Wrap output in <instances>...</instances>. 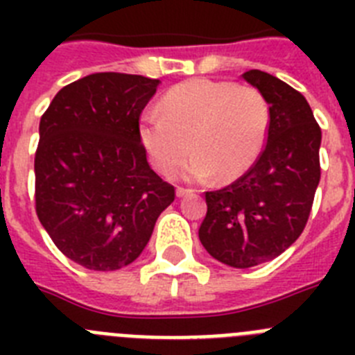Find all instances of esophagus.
I'll use <instances>...</instances> for the list:
<instances>
[{
    "mask_svg": "<svg viewBox=\"0 0 355 355\" xmlns=\"http://www.w3.org/2000/svg\"><path fill=\"white\" fill-rule=\"evenodd\" d=\"M193 190H190V188H183V187H178L175 188V196L178 197H184V196H190Z\"/></svg>",
    "mask_w": 355,
    "mask_h": 355,
    "instance_id": "34e87169",
    "label": "esophagus"
}]
</instances>
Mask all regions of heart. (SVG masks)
<instances>
[{
  "instance_id": "obj_1",
  "label": "heart",
  "mask_w": 355,
  "mask_h": 355,
  "mask_svg": "<svg viewBox=\"0 0 355 355\" xmlns=\"http://www.w3.org/2000/svg\"><path fill=\"white\" fill-rule=\"evenodd\" d=\"M159 115L140 121V142L162 174L187 180H238L265 149L270 110L258 89L231 81L190 80L159 101Z\"/></svg>"
}]
</instances>
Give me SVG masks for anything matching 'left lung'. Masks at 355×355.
<instances>
[{"label": "left lung", "mask_w": 355, "mask_h": 355, "mask_svg": "<svg viewBox=\"0 0 355 355\" xmlns=\"http://www.w3.org/2000/svg\"><path fill=\"white\" fill-rule=\"evenodd\" d=\"M241 78L270 110L266 146L240 180L206 192L199 240L209 256L233 268H250L283 254L306 227L320 183L322 131L306 97L268 72Z\"/></svg>", "instance_id": "left-lung-1"}]
</instances>
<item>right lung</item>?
Instances as JSON below:
<instances>
[{"instance_id":"add662e5","label":"right lung","mask_w":355,"mask_h":355,"mask_svg":"<svg viewBox=\"0 0 355 355\" xmlns=\"http://www.w3.org/2000/svg\"><path fill=\"white\" fill-rule=\"evenodd\" d=\"M159 83L97 72L64 87L40 119L37 216L55 245L89 270L133 263L175 197L140 144V114Z\"/></svg>"}]
</instances>
